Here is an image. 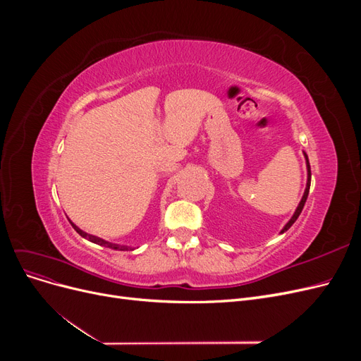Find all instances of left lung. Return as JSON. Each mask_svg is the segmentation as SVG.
<instances>
[{"label": "left lung", "instance_id": "1", "mask_svg": "<svg viewBox=\"0 0 361 361\" xmlns=\"http://www.w3.org/2000/svg\"><path fill=\"white\" fill-rule=\"evenodd\" d=\"M304 158H305V167H307V183H305V190H304V194H302V197H301V202L298 203V206H297V209H295V212H293V215L290 216V220L285 224V227L281 228L280 231V233H285L288 228L297 221V218L300 216V214H301V211H302V207H304V204H305V200H307V195H309V190H310V180H312V171H310V164H309V158H307V155L304 154Z\"/></svg>", "mask_w": 361, "mask_h": 361}]
</instances>
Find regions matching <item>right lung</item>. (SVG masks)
Returning <instances> with one entry per match:
<instances>
[{
    "label": "right lung",
    "mask_w": 361,
    "mask_h": 361,
    "mask_svg": "<svg viewBox=\"0 0 361 361\" xmlns=\"http://www.w3.org/2000/svg\"><path fill=\"white\" fill-rule=\"evenodd\" d=\"M71 224H72V227L75 228L76 232H78L82 238H85V239H89L90 243H93V244H97V245H104V247H108V248H113V250H125V247H122L120 248L118 245H116V244H111V243H106V241H104V239H101V238H97V236H93V235H89V233H85V232H82L80 227H76L72 221H71Z\"/></svg>",
    "instance_id": "right-lung-1"
}]
</instances>
